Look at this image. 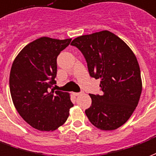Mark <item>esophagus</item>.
Segmentation results:
<instances>
[{"mask_svg":"<svg viewBox=\"0 0 156 156\" xmlns=\"http://www.w3.org/2000/svg\"><path fill=\"white\" fill-rule=\"evenodd\" d=\"M82 94V92H76V93H73V95H75V96H78V95H81Z\"/></svg>","mask_w":156,"mask_h":156,"instance_id":"34e87169","label":"esophagus"}]
</instances>
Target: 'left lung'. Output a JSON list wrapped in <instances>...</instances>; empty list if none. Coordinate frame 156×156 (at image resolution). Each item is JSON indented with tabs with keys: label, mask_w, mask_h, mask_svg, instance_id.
Segmentation results:
<instances>
[{
	"label": "left lung",
	"mask_w": 156,
	"mask_h": 156,
	"mask_svg": "<svg viewBox=\"0 0 156 156\" xmlns=\"http://www.w3.org/2000/svg\"><path fill=\"white\" fill-rule=\"evenodd\" d=\"M70 45L85 56L90 76L101 79L103 94H90L91 105L86 110L90 123L102 130L123 126L136 110L142 91L140 70L131 49L109 30L78 36Z\"/></svg>",
	"instance_id": "8db88e82"
}]
</instances>
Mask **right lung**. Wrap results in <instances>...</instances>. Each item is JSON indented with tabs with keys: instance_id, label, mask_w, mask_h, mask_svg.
<instances>
[{
	"instance_id": "obj_1",
	"label": "right lung",
	"mask_w": 156,
	"mask_h": 156,
	"mask_svg": "<svg viewBox=\"0 0 156 156\" xmlns=\"http://www.w3.org/2000/svg\"><path fill=\"white\" fill-rule=\"evenodd\" d=\"M71 39L41 37L24 47L13 61L10 91L23 120L41 131L58 129L73 106L70 94L51 89L57 72L56 59Z\"/></svg>"
}]
</instances>
